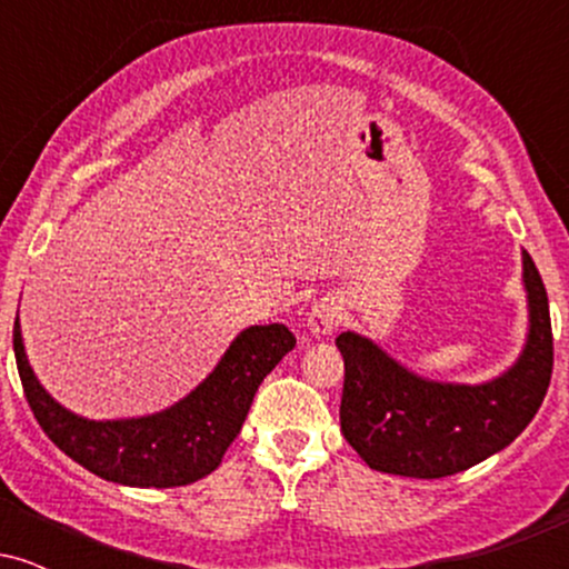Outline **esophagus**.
Instances as JSON below:
<instances>
[{"instance_id": "34e87169", "label": "esophagus", "mask_w": 569, "mask_h": 569, "mask_svg": "<svg viewBox=\"0 0 569 569\" xmlns=\"http://www.w3.org/2000/svg\"><path fill=\"white\" fill-rule=\"evenodd\" d=\"M342 321V305L335 297H323L321 302L312 305L310 316H307V326H310L312 337H329Z\"/></svg>"}]
</instances>
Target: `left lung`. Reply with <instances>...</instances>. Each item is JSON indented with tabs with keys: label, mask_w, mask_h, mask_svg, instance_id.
Listing matches in <instances>:
<instances>
[{
	"label": "left lung",
	"mask_w": 569,
	"mask_h": 569,
	"mask_svg": "<svg viewBox=\"0 0 569 569\" xmlns=\"http://www.w3.org/2000/svg\"><path fill=\"white\" fill-rule=\"evenodd\" d=\"M530 331L508 371L481 385L436 382L415 375L371 339L342 331L339 426L369 468L409 479H441L487 460L521 433L543 403L553 369L546 286L521 251Z\"/></svg>",
	"instance_id": "left-lung-1"
}]
</instances>
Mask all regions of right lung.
<instances>
[{
    "label": "right lung",
    "mask_w": 569,
    "mask_h": 569,
    "mask_svg": "<svg viewBox=\"0 0 569 569\" xmlns=\"http://www.w3.org/2000/svg\"><path fill=\"white\" fill-rule=\"evenodd\" d=\"M297 339L283 323L248 326L217 369L173 407L130 420H88L63 409L37 380L16 318L12 348L26 401L48 439L90 473L126 487H184L217 471L243 428L259 385Z\"/></svg>",
    "instance_id": "right-lung-1"
}]
</instances>
